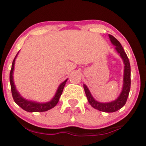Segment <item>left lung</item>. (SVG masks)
<instances>
[{
  "label": "left lung",
  "instance_id": "1",
  "mask_svg": "<svg viewBox=\"0 0 146 146\" xmlns=\"http://www.w3.org/2000/svg\"><path fill=\"white\" fill-rule=\"evenodd\" d=\"M109 38L111 43L114 46H115V48L117 53L120 54V57L123 61V64H124L123 89H122L120 95L117 99L115 100L114 101H112V102H100L95 100V98H93L91 92L85 84H83V87H84L86 96L87 98V100L92 108L100 111H102V112H114L123 108L125 104L126 103V101H127L130 90V64L127 54L125 52L120 43L113 36L110 35V34H109Z\"/></svg>",
  "mask_w": 146,
  "mask_h": 146
}]
</instances>
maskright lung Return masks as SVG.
<instances>
[{
  "instance_id": "add662e5",
  "label": "right lung",
  "mask_w": 146,
  "mask_h": 146,
  "mask_svg": "<svg viewBox=\"0 0 146 146\" xmlns=\"http://www.w3.org/2000/svg\"><path fill=\"white\" fill-rule=\"evenodd\" d=\"M18 54H19V52H18ZM18 54L15 56L14 59H13V63H12L11 69V72H10V83H11L12 96H13L15 102L19 107H21L22 109L29 112H45V111H47L48 110L51 109V108H54L56 105V104L58 103V102H59V98H60V96L62 95V92H63L64 87L65 84H66V81H67V79L62 83H61L60 85L58 87L57 90H56V94H55L54 98L49 102H44L43 103V102H35V101L29 100L25 99L20 95V93L16 90V86L14 84V81H13V70H14L15 61H16V57H17Z\"/></svg>"
}]
</instances>
